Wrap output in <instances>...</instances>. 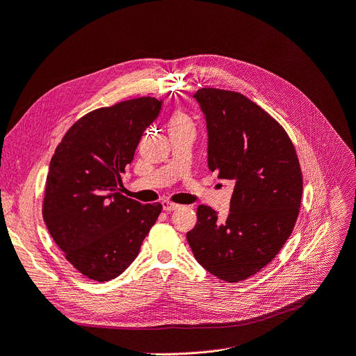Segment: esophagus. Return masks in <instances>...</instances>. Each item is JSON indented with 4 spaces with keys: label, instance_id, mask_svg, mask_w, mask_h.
<instances>
[{
    "label": "esophagus",
    "instance_id": "1",
    "mask_svg": "<svg viewBox=\"0 0 356 356\" xmlns=\"http://www.w3.org/2000/svg\"><path fill=\"white\" fill-rule=\"evenodd\" d=\"M161 204H163V209H164V211H167V213H170V211H175V209L180 208V205H179V204L170 202V201H163Z\"/></svg>",
    "mask_w": 356,
    "mask_h": 356
}]
</instances>
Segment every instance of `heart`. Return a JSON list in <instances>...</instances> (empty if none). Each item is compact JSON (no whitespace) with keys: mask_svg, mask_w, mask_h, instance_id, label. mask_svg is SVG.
<instances>
[{"mask_svg":"<svg viewBox=\"0 0 356 356\" xmlns=\"http://www.w3.org/2000/svg\"><path fill=\"white\" fill-rule=\"evenodd\" d=\"M192 124V120L189 118V115H186L183 111H175L171 114L170 120H168V126L170 127H179V126H189Z\"/></svg>","mask_w":356,"mask_h":356,"instance_id":"obj_1","label":"heart"}]
</instances>
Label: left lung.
Masks as SVG:
<instances>
[{"label": "left lung", "mask_w": 356, "mask_h": 356, "mask_svg": "<svg viewBox=\"0 0 356 356\" xmlns=\"http://www.w3.org/2000/svg\"><path fill=\"white\" fill-rule=\"evenodd\" d=\"M208 130V168L234 189L220 221L200 205L186 238L196 261L229 283L246 280L279 254L291 236L302 198V171L286 130L239 92H195Z\"/></svg>", "instance_id": "1"}]
</instances>
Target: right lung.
I'll use <instances>...</instances> for the list:
<instances>
[{
	"label": "right lung",
	"mask_w": 356,
	"mask_h": 356,
	"mask_svg": "<svg viewBox=\"0 0 356 356\" xmlns=\"http://www.w3.org/2000/svg\"><path fill=\"white\" fill-rule=\"evenodd\" d=\"M161 104L142 97L90 111L65 131L51 158L44 221L65 259L90 280L120 275L161 213V204L142 205L118 189Z\"/></svg>",
	"instance_id": "right-lung-1"
}]
</instances>
